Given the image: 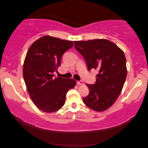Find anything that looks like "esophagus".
<instances>
[{
  "label": "esophagus",
  "mask_w": 148,
  "mask_h": 148,
  "mask_svg": "<svg viewBox=\"0 0 148 148\" xmlns=\"http://www.w3.org/2000/svg\"><path fill=\"white\" fill-rule=\"evenodd\" d=\"M77 85H83V84H84V82H83L82 81H77Z\"/></svg>",
  "instance_id": "1"
}]
</instances>
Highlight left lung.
<instances>
[{"label": "left lung", "mask_w": 148, "mask_h": 148, "mask_svg": "<svg viewBox=\"0 0 148 148\" xmlns=\"http://www.w3.org/2000/svg\"><path fill=\"white\" fill-rule=\"evenodd\" d=\"M75 48L86 60L88 71L96 69V83L87 84L90 94L83 98L84 104L95 111L110 108L120 95L127 77L124 52L106 39L75 41Z\"/></svg>", "instance_id": "8db88e82"}]
</instances>
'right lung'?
<instances>
[{
  "label": "right lung",
  "instance_id": "right-lung-1",
  "mask_svg": "<svg viewBox=\"0 0 148 148\" xmlns=\"http://www.w3.org/2000/svg\"><path fill=\"white\" fill-rule=\"evenodd\" d=\"M73 46V41L45 36L28 50L23 63V79L32 100L43 112H53L61 108L66 93L75 86L73 79L54 77L62 56Z\"/></svg>",
  "mask_w": 148,
  "mask_h": 148
}]
</instances>
